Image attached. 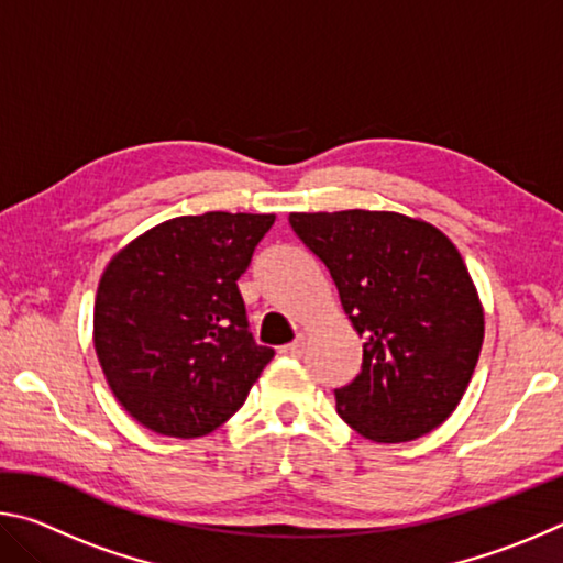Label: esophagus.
Wrapping results in <instances>:
<instances>
[{
    "instance_id": "obj_1",
    "label": "esophagus",
    "mask_w": 563,
    "mask_h": 563,
    "mask_svg": "<svg viewBox=\"0 0 563 563\" xmlns=\"http://www.w3.org/2000/svg\"><path fill=\"white\" fill-rule=\"evenodd\" d=\"M302 352H305V340L302 338L290 342V345L280 347V355H285V357H302Z\"/></svg>"
}]
</instances>
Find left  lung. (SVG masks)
Returning <instances> with one entry per match:
<instances>
[{"mask_svg":"<svg viewBox=\"0 0 563 563\" xmlns=\"http://www.w3.org/2000/svg\"><path fill=\"white\" fill-rule=\"evenodd\" d=\"M325 263L362 342L335 389L338 415L373 442H409L460 405L479 360L484 310L460 251L434 225L393 211L290 213Z\"/></svg>","mask_w":563,"mask_h":563,"instance_id":"left-lung-1","label":"left lung"}]
</instances>
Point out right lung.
Listing matches in <instances>:
<instances>
[{
    "mask_svg": "<svg viewBox=\"0 0 563 563\" xmlns=\"http://www.w3.org/2000/svg\"><path fill=\"white\" fill-rule=\"evenodd\" d=\"M273 213L180 216L103 271L93 347L126 412L166 437H203L243 407L275 352L253 340L238 278Z\"/></svg>",
    "mask_w": 563,
    "mask_h": 563,
    "instance_id": "1",
    "label": "right lung"
}]
</instances>
